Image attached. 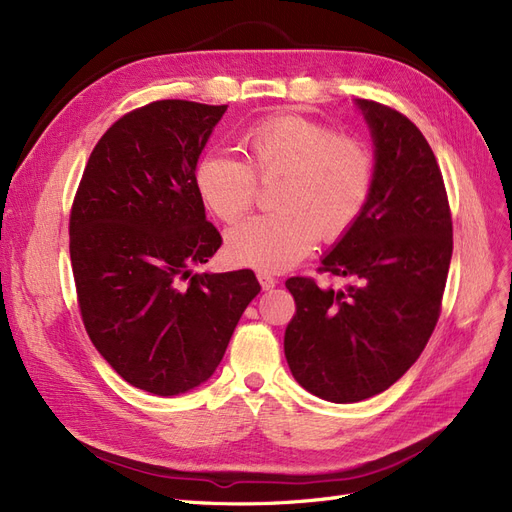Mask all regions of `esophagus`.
I'll list each match as a JSON object with an SVG mask.
<instances>
[{"instance_id": "34e87169", "label": "esophagus", "mask_w": 512, "mask_h": 512, "mask_svg": "<svg viewBox=\"0 0 512 512\" xmlns=\"http://www.w3.org/2000/svg\"><path fill=\"white\" fill-rule=\"evenodd\" d=\"M256 277H258V282H260L262 290H271V288L277 284L275 277H273L271 273H267V271H258Z\"/></svg>"}]
</instances>
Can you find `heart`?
Wrapping results in <instances>:
<instances>
[{
    "mask_svg": "<svg viewBox=\"0 0 512 512\" xmlns=\"http://www.w3.org/2000/svg\"><path fill=\"white\" fill-rule=\"evenodd\" d=\"M247 162L211 151L196 166V190L222 222L252 209L258 179L277 183L275 213L232 228L228 258L241 267L284 271L312 250L318 235L335 241L359 222L374 190V158L354 136L301 115L256 123L245 134Z\"/></svg>",
    "mask_w": 512,
    "mask_h": 512,
    "instance_id": "heart-1",
    "label": "heart"
}]
</instances>
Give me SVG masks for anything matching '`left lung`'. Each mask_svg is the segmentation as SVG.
<instances>
[{
    "label": "left lung",
    "instance_id": "1",
    "mask_svg": "<svg viewBox=\"0 0 512 512\" xmlns=\"http://www.w3.org/2000/svg\"><path fill=\"white\" fill-rule=\"evenodd\" d=\"M376 145L374 190L320 273L346 290L290 277L297 314L286 361L305 391L354 404L395 384L427 346L440 318L453 220L436 156L414 123L391 106L356 100Z\"/></svg>",
    "mask_w": 512,
    "mask_h": 512
}]
</instances>
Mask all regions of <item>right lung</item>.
<instances>
[{
  "label": "right lung",
  "instance_id": "add662e5",
  "mask_svg": "<svg viewBox=\"0 0 512 512\" xmlns=\"http://www.w3.org/2000/svg\"><path fill=\"white\" fill-rule=\"evenodd\" d=\"M226 104L158 100L117 119L87 160L70 211V260L91 344L132 386L170 397L211 378L254 271L192 273L220 250L196 162Z\"/></svg>",
  "mask_w": 512,
  "mask_h": 512
}]
</instances>
